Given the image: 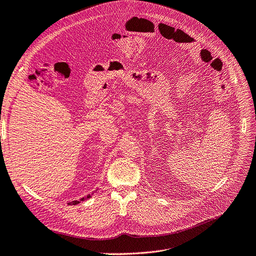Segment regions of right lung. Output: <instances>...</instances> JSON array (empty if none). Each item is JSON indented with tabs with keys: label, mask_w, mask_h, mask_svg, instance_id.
<instances>
[{
	"label": "right lung",
	"mask_w": 256,
	"mask_h": 256,
	"mask_svg": "<svg viewBox=\"0 0 256 256\" xmlns=\"http://www.w3.org/2000/svg\"><path fill=\"white\" fill-rule=\"evenodd\" d=\"M97 191V190H96ZM94 192L92 193V194H88V195H86L85 197H82V198H80L79 200H74V202H68V204H80L81 202H83V200H88V198H90L92 197V195L94 194Z\"/></svg>",
	"instance_id": "add662e5"
}]
</instances>
